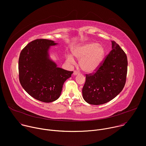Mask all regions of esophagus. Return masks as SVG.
Wrapping results in <instances>:
<instances>
[{
	"label": "esophagus",
	"mask_w": 146,
	"mask_h": 146,
	"mask_svg": "<svg viewBox=\"0 0 146 146\" xmlns=\"http://www.w3.org/2000/svg\"><path fill=\"white\" fill-rule=\"evenodd\" d=\"M78 74H79V72H78V71H74L73 75H74V76H75V75H78Z\"/></svg>",
	"instance_id": "1"
}]
</instances>
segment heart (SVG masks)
Segmentation results:
<instances>
[{
  "label": "heart",
  "mask_w": 146,
  "mask_h": 146,
  "mask_svg": "<svg viewBox=\"0 0 146 146\" xmlns=\"http://www.w3.org/2000/svg\"><path fill=\"white\" fill-rule=\"evenodd\" d=\"M72 55L79 60L80 68L86 73H93L98 70L104 60L106 50L104 46L95 42H88L75 46L71 49ZM68 62L73 63L74 58L68 55Z\"/></svg>",
  "instance_id": "1"
}]
</instances>
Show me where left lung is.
I'll list each match as a JSON object with an SVG mask.
<instances>
[{
  "mask_svg": "<svg viewBox=\"0 0 146 146\" xmlns=\"http://www.w3.org/2000/svg\"><path fill=\"white\" fill-rule=\"evenodd\" d=\"M102 66L94 74L86 75L83 98L93 105L105 104L119 94L124 88L127 60L125 53L115 42Z\"/></svg>",
  "mask_w": 146,
  "mask_h": 146,
  "instance_id": "left-lung-1",
  "label": "left lung"
}]
</instances>
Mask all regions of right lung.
Returning a JSON list of instances; mask_svg holds the SVG:
<instances>
[{"label": "right lung", "mask_w": 146, "mask_h": 146, "mask_svg": "<svg viewBox=\"0 0 146 146\" xmlns=\"http://www.w3.org/2000/svg\"><path fill=\"white\" fill-rule=\"evenodd\" d=\"M58 43L39 39L29 43L19 60V79L23 89L34 99L50 103L59 98L66 80L72 71L57 67L49 56L50 46Z\"/></svg>", "instance_id": "1"}]
</instances>
